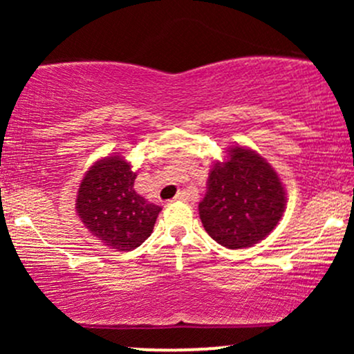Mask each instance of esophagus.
I'll return each mask as SVG.
<instances>
[{
    "label": "esophagus",
    "mask_w": 354,
    "mask_h": 354,
    "mask_svg": "<svg viewBox=\"0 0 354 354\" xmlns=\"http://www.w3.org/2000/svg\"><path fill=\"white\" fill-rule=\"evenodd\" d=\"M189 198H191L189 191H180V193L176 194V198H174V200H176V201H189Z\"/></svg>",
    "instance_id": "esophagus-1"
}]
</instances>
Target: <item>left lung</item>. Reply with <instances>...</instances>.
<instances>
[{
    "instance_id": "1",
    "label": "left lung",
    "mask_w": 354,
    "mask_h": 354,
    "mask_svg": "<svg viewBox=\"0 0 354 354\" xmlns=\"http://www.w3.org/2000/svg\"><path fill=\"white\" fill-rule=\"evenodd\" d=\"M286 208V191L263 156L245 146L226 149L209 169L200 206L206 233L230 250L250 248L276 228Z\"/></svg>"
}]
</instances>
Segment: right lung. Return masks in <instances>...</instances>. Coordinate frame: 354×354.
<instances>
[{
    "mask_svg": "<svg viewBox=\"0 0 354 354\" xmlns=\"http://www.w3.org/2000/svg\"><path fill=\"white\" fill-rule=\"evenodd\" d=\"M136 173L120 154L101 158L89 166L80 183L76 213L104 246L131 251L153 233L160 206L135 191Z\"/></svg>",
    "mask_w": 354,
    "mask_h": 354,
    "instance_id": "1",
    "label": "right lung"
}]
</instances>
